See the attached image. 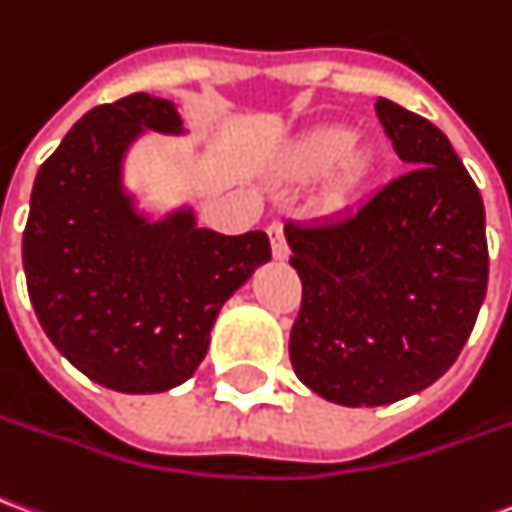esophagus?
Returning <instances> with one entry per match:
<instances>
[{"label":"esophagus","mask_w":512,"mask_h":512,"mask_svg":"<svg viewBox=\"0 0 512 512\" xmlns=\"http://www.w3.org/2000/svg\"><path fill=\"white\" fill-rule=\"evenodd\" d=\"M268 238H271V255L277 260H285L288 257V244H285V235H282V224H271L268 227Z\"/></svg>","instance_id":"esophagus-1"}]
</instances>
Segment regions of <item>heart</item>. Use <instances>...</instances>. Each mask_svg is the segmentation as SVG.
Masks as SVG:
<instances>
[{"label": "heart", "instance_id": "heart-1", "mask_svg": "<svg viewBox=\"0 0 512 512\" xmlns=\"http://www.w3.org/2000/svg\"><path fill=\"white\" fill-rule=\"evenodd\" d=\"M377 169L374 149L355 141L349 127L327 124L299 135L280 160L282 180H313L330 174L324 191L318 196V213L341 216L366 188Z\"/></svg>", "mask_w": 512, "mask_h": 512}]
</instances>
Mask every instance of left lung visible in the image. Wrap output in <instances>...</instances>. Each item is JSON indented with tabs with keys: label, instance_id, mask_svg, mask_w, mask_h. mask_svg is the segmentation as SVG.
<instances>
[{
	"label": "left lung",
	"instance_id": "left-lung-1",
	"mask_svg": "<svg viewBox=\"0 0 512 512\" xmlns=\"http://www.w3.org/2000/svg\"><path fill=\"white\" fill-rule=\"evenodd\" d=\"M374 107L410 171L349 216L285 224L302 280L293 371L346 407L430 388L466 346L488 288L485 207L449 138L396 102Z\"/></svg>",
	"mask_w": 512,
	"mask_h": 512
}]
</instances>
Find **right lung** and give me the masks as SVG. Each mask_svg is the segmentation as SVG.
<instances>
[{"label": "right lung", "instance_id": "1", "mask_svg": "<svg viewBox=\"0 0 512 512\" xmlns=\"http://www.w3.org/2000/svg\"><path fill=\"white\" fill-rule=\"evenodd\" d=\"M146 130L182 135L169 99L124 96L88 110L38 169L21 257L55 349L119 393H160L194 377L216 316L257 266L266 232L196 227L194 207L149 219L124 188V157Z\"/></svg>", "mask_w": 512, "mask_h": 512}]
</instances>
